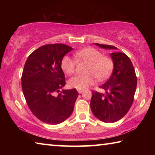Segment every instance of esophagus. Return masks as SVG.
<instances>
[{
    "label": "esophagus",
    "mask_w": 155,
    "mask_h": 155,
    "mask_svg": "<svg viewBox=\"0 0 155 155\" xmlns=\"http://www.w3.org/2000/svg\"><path fill=\"white\" fill-rule=\"evenodd\" d=\"M77 91H78V94H81V93H82V92H83V90H78Z\"/></svg>",
    "instance_id": "obj_1"
}]
</instances>
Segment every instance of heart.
I'll use <instances>...</instances> for the list:
<instances>
[{"label":"heart","mask_w":155,"mask_h":155,"mask_svg":"<svg viewBox=\"0 0 155 155\" xmlns=\"http://www.w3.org/2000/svg\"><path fill=\"white\" fill-rule=\"evenodd\" d=\"M74 57L78 61L89 63V65L86 70L87 74L74 76L68 81L69 86L72 88L85 90L95 83L96 78L101 81L105 80L114 69L113 60L108 57L103 56L101 51L91 47L77 51L74 53ZM61 67L65 74L71 75L75 70V60L70 56L65 55L61 61Z\"/></svg>","instance_id":"1"}]
</instances>
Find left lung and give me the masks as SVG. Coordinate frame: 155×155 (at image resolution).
I'll use <instances>...</instances> for the list:
<instances>
[{
	"label": "left lung",
	"mask_w": 155,
	"mask_h": 155,
	"mask_svg": "<svg viewBox=\"0 0 155 155\" xmlns=\"http://www.w3.org/2000/svg\"><path fill=\"white\" fill-rule=\"evenodd\" d=\"M104 49L117 50L111 45L94 44ZM114 62L111 77L100 88L105 93L93 91L90 107L93 114L104 122H115L122 118L132 105L137 87V77L132 62L122 52L110 54Z\"/></svg>",
	"instance_id": "left-lung-1"
}]
</instances>
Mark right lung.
<instances>
[{
    "label": "right lung",
    "instance_id": "right-lung-1",
    "mask_svg": "<svg viewBox=\"0 0 155 155\" xmlns=\"http://www.w3.org/2000/svg\"><path fill=\"white\" fill-rule=\"evenodd\" d=\"M72 49L65 44H47L33 52L25 64L22 89L26 101L33 115L46 124H60L74 109L77 90L59 92L65 85L61 61Z\"/></svg>",
    "mask_w": 155,
    "mask_h": 155
}]
</instances>
